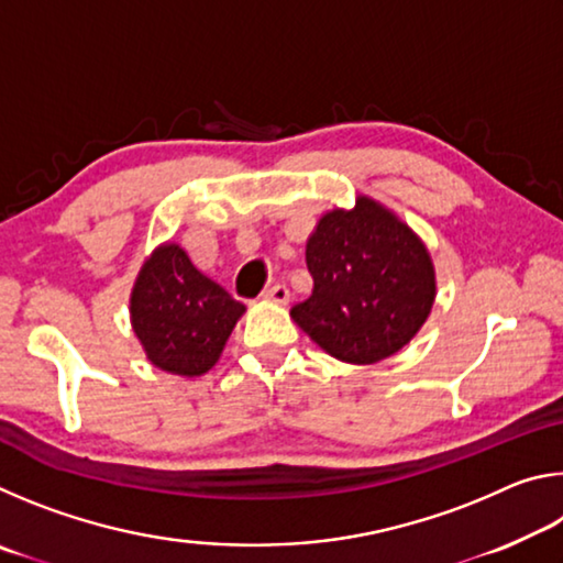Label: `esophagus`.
Listing matches in <instances>:
<instances>
[{
  "instance_id": "34e87169",
  "label": "esophagus",
  "mask_w": 563,
  "mask_h": 563,
  "mask_svg": "<svg viewBox=\"0 0 563 563\" xmlns=\"http://www.w3.org/2000/svg\"><path fill=\"white\" fill-rule=\"evenodd\" d=\"M263 300H268V302H278V305H285L290 300V290L285 288V285H273V288H268L263 292Z\"/></svg>"
}]
</instances>
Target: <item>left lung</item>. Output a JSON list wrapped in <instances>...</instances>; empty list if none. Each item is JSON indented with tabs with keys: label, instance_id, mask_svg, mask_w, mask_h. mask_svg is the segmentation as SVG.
Masks as SVG:
<instances>
[{
	"label": "left lung",
	"instance_id": "obj_1",
	"mask_svg": "<svg viewBox=\"0 0 563 563\" xmlns=\"http://www.w3.org/2000/svg\"><path fill=\"white\" fill-rule=\"evenodd\" d=\"M312 295L290 318L312 342L352 365L402 350L430 316L437 280L424 243L367 196L325 213L305 245Z\"/></svg>",
	"mask_w": 563,
	"mask_h": 563
}]
</instances>
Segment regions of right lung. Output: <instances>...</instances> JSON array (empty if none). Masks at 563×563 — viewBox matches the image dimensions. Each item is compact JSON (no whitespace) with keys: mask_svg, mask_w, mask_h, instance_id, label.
<instances>
[{"mask_svg":"<svg viewBox=\"0 0 563 563\" xmlns=\"http://www.w3.org/2000/svg\"><path fill=\"white\" fill-rule=\"evenodd\" d=\"M129 310L151 365L198 377L221 357L245 305L206 278L184 247L164 243L141 265Z\"/></svg>","mask_w":563,"mask_h":563,"instance_id":"1","label":"right lung"}]
</instances>
